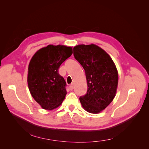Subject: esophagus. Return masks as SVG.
Wrapping results in <instances>:
<instances>
[{
  "label": "esophagus",
  "mask_w": 149,
  "mask_h": 149,
  "mask_svg": "<svg viewBox=\"0 0 149 149\" xmlns=\"http://www.w3.org/2000/svg\"><path fill=\"white\" fill-rule=\"evenodd\" d=\"M74 89V85L73 84H72L71 85H70V90H73Z\"/></svg>",
  "instance_id": "1"
}]
</instances>
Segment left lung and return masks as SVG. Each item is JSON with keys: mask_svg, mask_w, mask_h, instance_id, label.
<instances>
[{"mask_svg": "<svg viewBox=\"0 0 149 149\" xmlns=\"http://www.w3.org/2000/svg\"><path fill=\"white\" fill-rule=\"evenodd\" d=\"M74 56L85 72L87 91L79 100L88 112L97 114L105 109L116 93L118 74L114 62L104 50L94 44L74 47Z\"/></svg>", "mask_w": 149, "mask_h": 149, "instance_id": "8db88e82", "label": "left lung"}]
</instances>
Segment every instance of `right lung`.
<instances>
[{"label":"right lung","mask_w":149,"mask_h":149,"mask_svg":"<svg viewBox=\"0 0 149 149\" xmlns=\"http://www.w3.org/2000/svg\"><path fill=\"white\" fill-rule=\"evenodd\" d=\"M72 54V47L49 45L35 52L30 60L28 87L33 98L43 109H54L64 100L66 83L58 69Z\"/></svg>","instance_id":"add662e5"}]
</instances>
